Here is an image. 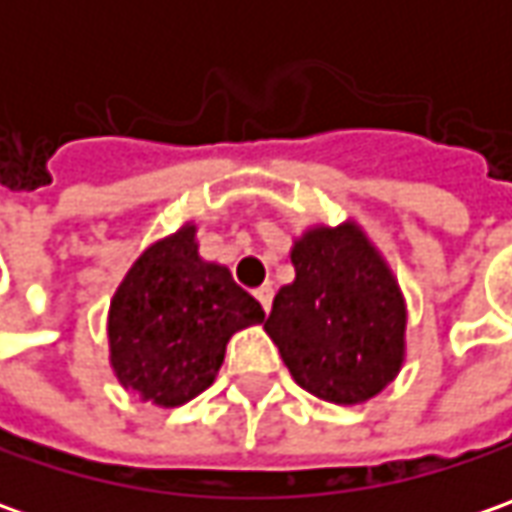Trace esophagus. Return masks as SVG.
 <instances>
[{"instance_id":"esophagus-1","label":"esophagus","mask_w":512,"mask_h":512,"mask_svg":"<svg viewBox=\"0 0 512 512\" xmlns=\"http://www.w3.org/2000/svg\"><path fill=\"white\" fill-rule=\"evenodd\" d=\"M256 299H259V305L265 307V313H270V305H273V287H259V290H256Z\"/></svg>"}]
</instances>
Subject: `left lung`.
Returning a JSON list of instances; mask_svg holds the SVG:
<instances>
[{
	"label": "left lung",
	"instance_id": "left-lung-1",
	"mask_svg": "<svg viewBox=\"0 0 512 512\" xmlns=\"http://www.w3.org/2000/svg\"><path fill=\"white\" fill-rule=\"evenodd\" d=\"M296 279L265 319L290 376L316 399L362 404L399 376L407 302L399 279L359 222L313 225L293 239Z\"/></svg>",
	"mask_w": 512,
	"mask_h": 512
}]
</instances>
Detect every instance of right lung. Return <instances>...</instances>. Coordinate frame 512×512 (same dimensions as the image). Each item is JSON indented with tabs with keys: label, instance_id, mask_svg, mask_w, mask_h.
<instances>
[{
	"label": "right lung",
	"instance_id": "obj_1",
	"mask_svg": "<svg viewBox=\"0 0 512 512\" xmlns=\"http://www.w3.org/2000/svg\"><path fill=\"white\" fill-rule=\"evenodd\" d=\"M262 322V305L225 265L199 256L196 225L185 222L145 247L116 287L110 367L142 402L179 407L216 382L230 336Z\"/></svg>",
	"mask_w": 512,
	"mask_h": 512
}]
</instances>
